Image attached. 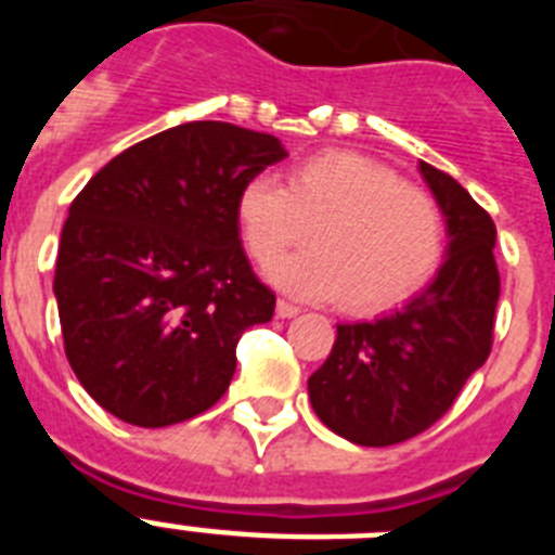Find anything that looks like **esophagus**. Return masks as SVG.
I'll use <instances>...</instances> for the list:
<instances>
[{
  "label": "esophagus",
  "instance_id": "34e87169",
  "mask_svg": "<svg viewBox=\"0 0 555 555\" xmlns=\"http://www.w3.org/2000/svg\"><path fill=\"white\" fill-rule=\"evenodd\" d=\"M274 311H278V317H281V320H292V317H297V313H300V308L292 306V302H286V300H278Z\"/></svg>",
  "mask_w": 555,
  "mask_h": 555
}]
</instances>
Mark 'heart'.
Segmentation results:
<instances>
[{
    "instance_id": "heart-1",
    "label": "heart",
    "mask_w": 555,
    "mask_h": 555,
    "mask_svg": "<svg viewBox=\"0 0 555 555\" xmlns=\"http://www.w3.org/2000/svg\"><path fill=\"white\" fill-rule=\"evenodd\" d=\"M235 224L269 281L302 300L377 313L409 300L442 261L444 219L430 194L356 152H322L286 175V189L253 178L235 197Z\"/></svg>"
}]
</instances>
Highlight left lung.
Segmentation results:
<instances>
[{"instance_id": "obj_1", "label": "left lung", "mask_w": 555, "mask_h": 555, "mask_svg": "<svg viewBox=\"0 0 555 555\" xmlns=\"http://www.w3.org/2000/svg\"><path fill=\"white\" fill-rule=\"evenodd\" d=\"M420 175L448 224V258L400 311L336 325L331 356L308 377L317 416L364 448L405 442L430 428L492 350L498 230L450 175L425 160Z\"/></svg>"}]
</instances>
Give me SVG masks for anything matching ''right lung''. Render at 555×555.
Segmentation results:
<instances>
[{
  "instance_id": "obj_1",
  "label": "right lung",
  "mask_w": 555,
  "mask_h": 555,
  "mask_svg": "<svg viewBox=\"0 0 555 555\" xmlns=\"http://www.w3.org/2000/svg\"><path fill=\"white\" fill-rule=\"evenodd\" d=\"M286 155L267 132L189 121L116 155L77 194L52 288L68 364L113 416L166 428L228 391L238 338L274 313L235 197Z\"/></svg>"
}]
</instances>
